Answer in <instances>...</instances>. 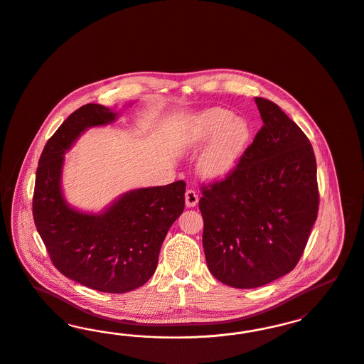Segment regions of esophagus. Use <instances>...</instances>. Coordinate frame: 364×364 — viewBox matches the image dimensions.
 Masks as SVG:
<instances>
[{"instance_id":"obj_1","label":"esophagus","mask_w":364,"mask_h":364,"mask_svg":"<svg viewBox=\"0 0 364 364\" xmlns=\"http://www.w3.org/2000/svg\"><path fill=\"white\" fill-rule=\"evenodd\" d=\"M198 200H199L198 193L193 189H187V192H186V204H187V207H195L198 204Z\"/></svg>"}]
</instances>
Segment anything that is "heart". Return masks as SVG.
Wrapping results in <instances>:
<instances>
[{
	"instance_id": "1",
	"label": "heart",
	"mask_w": 364,
	"mask_h": 364,
	"mask_svg": "<svg viewBox=\"0 0 364 364\" xmlns=\"http://www.w3.org/2000/svg\"><path fill=\"white\" fill-rule=\"evenodd\" d=\"M210 139L199 161V171L205 177L219 178L229 175L241 160L252 139V126L226 108H210L189 122L186 141L189 146H200Z\"/></svg>"
}]
</instances>
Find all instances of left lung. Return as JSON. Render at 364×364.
<instances>
[{"label": "left lung", "mask_w": 364, "mask_h": 364, "mask_svg": "<svg viewBox=\"0 0 364 364\" xmlns=\"http://www.w3.org/2000/svg\"><path fill=\"white\" fill-rule=\"evenodd\" d=\"M262 127L237 166L202 186L203 247L213 277L235 289L295 268L317 219V164L305 132L275 102L255 99Z\"/></svg>", "instance_id": "1"}]
</instances>
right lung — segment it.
Wrapping results in <instances>:
<instances>
[{
    "instance_id": "1",
    "label": "right lung",
    "mask_w": 364,
    "mask_h": 364,
    "mask_svg": "<svg viewBox=\"0 0 364 364\" xmlns=\"http://www.w3.org/2000/svg\"><path fill=\"white\" fill-rule=\"evenodd\" d=\"M115 117L107 107L87 104L59 126L39 159L32 215L62 275L93 290L120 294L144 286L154 274L165 235L184 210L186 183L130 191L100 215L69 207L60 192L65 151L87 127Z\"/></svg>"
}]
</instances>
